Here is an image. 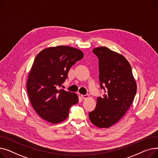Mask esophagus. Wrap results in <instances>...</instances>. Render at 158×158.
<instances>
[{
	"label": "esophagus",
	"instance_id": "esophagus-1",
	"mask_svg": "<svg viewBox=\"0 0 158 158\" xmlns=\"http://www.w3.org/2000/svg\"><path fill=\"white\" fill-rule=\"evenodd\" d=\"M82 98L83 99H86V98H88L89 97V95L88 94H86V95H81Z\"/></svg>",
	"mask_w": 158,
	"mask_h": 158
}]
</instances>
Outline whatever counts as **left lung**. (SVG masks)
I'll list each match as a JSON object with an SVG mask.
<instances>
[{
	"instance_id": "obj_1",
	"label": "left lung",
	"mask_w": 158,
	"mask_h": 158,
	"mask_svg": "<svg viewBox=\"0 0 158 158\" xmlns=\"http://www.w3.org/2000/svg\"><path fill=\"white\" fill-rule=\"evenodd\" d=\"M93 52L98 59L99 81L105 94L97 98L89 118L95 126L107 128L129 110L136 93V83L131 66L122 55L106 47L95 48Z\"/></svg>"
}]
</instances>
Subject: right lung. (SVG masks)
<instances>
[{"label":"right lung","instance_id":"obj_1","mask_svg":"<svg viewBox=\"0 0 158 158\" xmlns=\"http://www.w3.org/2000/svg\"><path fill=\"white\" fill-rule=\"evenodd\" d=\"M84 55L67 46L48 47L36 57L29 74L27 89L31 104L41 118L57 123L68 117L70 107L79 102L77 95L59 89L71 66Z\"/></svg>","mask_w":158,"mask_h":158}]
</instances>
